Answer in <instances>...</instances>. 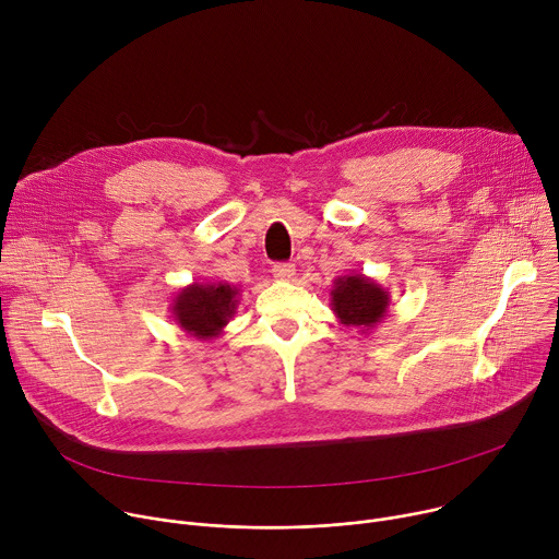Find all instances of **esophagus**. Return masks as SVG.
<instances>
[{"label": "esophagus", "mask_w": 559, "mask_h": 559, "mask_svg": "<svg viewBox=\"0 0 559 559\" xmlns=\"http://www.w3.org/2000/svg\"><path fill=\"white\" fill-rule=\"evenodd\" d=\"M272 274H274L276 281H292L294 274H296V270H294V265H289V263H276V265L272 267Z\"/></svg>", "instance_id": "1"}]
</instances>
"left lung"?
Returning <instances> with one entry per match:
<instances>
[{
    "mask_svg": "<svg viewBox=\"0 0 559 559\" xmlns=\"http://www.w3.org/2000/svg\"><path fill=\"white\" fill-rule=\"evenodd\" d=\"M330 296L341 325L356 328L360 334H369L382 323L391 302L389 292L365 274L338 276Z\"/></svg>",
    "mask_w": 559,
    "mask_h": 559,
    "instance_id": "8db88e82",
    "label": "left lung"
}]
</instances>
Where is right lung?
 Instances as JSON below:
<instances>
[{
	"mask_svg": "<svg viewBox=\"0 0 559 559\" xmlns=\"http://www.w3.org/2000/svg\"><path fill=\"white\" fill-rule=\"evenodd\" d=\"M241 289L225 281L190 283L173 298V321L197 341H214L223 334L238 309Z\"/></svg>",
	"mask_w": 559,
	"mask_h": 559,
	"instance_id": "add662e5",
	"label": "right lung"
}]
</instances>
